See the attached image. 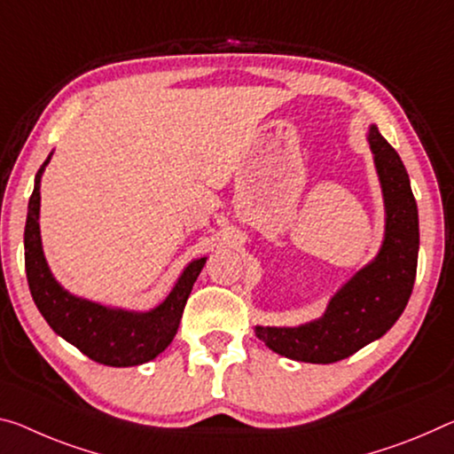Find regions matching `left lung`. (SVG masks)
<instances>
[{
	"label": "left lung",
	"mask_w": 454,
	"mask_h": 454,
	"mask_svg": "<svg viewBox=\"0 0 454 454\" xmlns=\"http://www.w3.org/2000/svg\"><path fill=\"white\" fill-rule=\"evenodd\" d=\"M368 141L386 206L380 253L331 297L319 319L299 327H254L266 348L294 362L333 364L354 356L398 321L412 294L420 244L419 207L404 163L376 125L370 127Z\"/></svg>",
	"instance_id": "1"
}]
</instances>
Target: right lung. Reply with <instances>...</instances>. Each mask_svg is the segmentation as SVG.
I'll return each instance as SVG.
<instances>
[{
  "instance_id": "add662e5",
  "label": "right lung",
  "mask_w": 454,
  "mask_h": 454,
  "mask_svg": "<svg viewBox=\"0 0 454 454\" xmlns=\"http://www.w3.org/2000/svg\"><path fill=\"white\" fill-rule=\"evenodd\" d=\"M50 157L52 153L35 174L24 230L26 275L34 303L48 325L92 362L113 368L151 362L174 341L206 256L185 266L163 303L145 313L105 307L68 293L50 272L40 239V182Z\"/></svg>"
}]
</instances>
